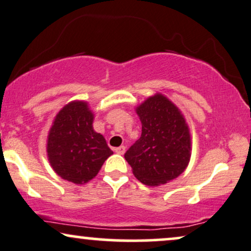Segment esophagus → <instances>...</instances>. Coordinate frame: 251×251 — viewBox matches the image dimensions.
Wrapping results in <instances>:
<instances>
[{
    "label": "esophagus",
    "instance_id": "34e87169",
    "mask_svg": "<svg viewBox=\"0 0 251 251\" xmlns=\"http://www.w3.org/2000/svg\"><path fill=\"white\" fill-rule=\"evenodd\" d=\"M125 151H126L125 146H120V147H118V148H116V149H115L116 153H117V154H120V155H123L124 153H125Z\"/></svg>",
    "mask_w": 251,
    "mask_h": 251
}]
</instances>
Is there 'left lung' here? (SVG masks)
Listing matches in <instances>:
<instances>
[{"mask_svg": "<svg viewBox=\"0 0 251 251\" xmlns=\"http://www.w3.org/2000/svg\"><path fill=\"white\" fill-rule=\"evenodd\" d=\"M141 136L125 156L134 176L146 185H161L185 170L191 155V139L185 119L173 103L157 94L136 107Z\"/></svg>", "mask_w": 251, "mask_h": 251, "instance_id": "left-lung-1", "label": "left lung"}]
</instances>
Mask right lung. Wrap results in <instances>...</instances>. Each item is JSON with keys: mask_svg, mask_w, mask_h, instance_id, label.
I'll return each instance as SVG.
<instances>
[{"mask_svg": "<svg viewBox=\"0 0 251 251\" xmlns=\"http://www.w3.org/2000/svg\"><path fill=\"white\" fill-rule=\"evenodd\" d=\"M94 115L84 102H72L56 115L50 129L47 154L60 177L75 184L93 179L113 154L93 128Z\"/></svg>", "mask_w": 251, "mask_h": 251, "instance_id": "1", "label": "right lung"}]
</instances>
